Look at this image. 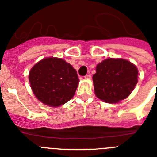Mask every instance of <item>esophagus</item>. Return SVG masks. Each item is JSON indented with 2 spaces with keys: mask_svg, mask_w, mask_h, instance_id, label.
<instances>
[{
  "mask_svg": "<svg viewBox=\"0 0 157 157\" xmlns=\"http://www.w3.org/2000/svg\"><path fill=\"white\" fill-rule=\"evenodd\" d=\"M91 78H92V77H91L90 75H86L85 76V78H86V79H90Z\"/></svg>",
  "mask_w": 157,
  "mask_h": 157,
  "instance_id": "1",
  "label": "esophagus"
}]
</instances>
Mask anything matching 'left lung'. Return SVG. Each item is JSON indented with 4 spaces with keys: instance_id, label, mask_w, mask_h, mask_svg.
Returning <instances> with one entry per match:
<instances>
[{
    "instance_id": "obj_1",
    "label": "left lung",
    "mask_w": 157,
    "mask_h": 157,
    "mask_svg": "<svg viewBox=\"0 0 157 157\" xmlns=\"http://www.w3.org/2000/svg\"><path fill=\"white\" fill-rule=\"evenodd\" d=\"M138 71L135 65L123 59L109 58L98 63L93 76L94 92L106 103L125 99L138 83Z\"/></svg>"
}]
</instances>
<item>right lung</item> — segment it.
Listing matches in <instances>:
<instances>
[{
	"label": "right lung",
	"instance_id": "add662e5",
	"mask_svg": "<svg viewBox=\"0 0 157 157\" xmlns=\"http://www.w3.org/2000/svg\"><path fill=\"white\" fill-rule=\"evenodd\" d=\"M29 80L37 99L51 107L70 101L79 82L75 69L56 57L45 58L36 63L29 73Z\"/></svg>",
	"mask_w": 157,
	"mask_h": 157
}]
</instances>
